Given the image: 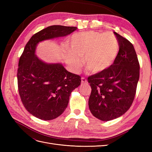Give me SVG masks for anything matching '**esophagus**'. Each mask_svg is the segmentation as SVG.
Listing matches in <instances>:
<instances>
[{"label":"esophagus","instance_id":"34e87169","mask_svg":"<svg viewBox=\"0 0 152 152\" xmlns=\"http://www.w3.org/2000/svg\"><path fill=\"white\" fill-rule=\"evenodd\" d=\"M81 82H82V84H85V83H87V80L85 79L84 77H82Z\"/></svg>","mask_w":152,"mask_h":152}]
</instances>
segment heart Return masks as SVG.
<instances>
[{"label": "heart", "mask_w": 152, "mask_h": 152, "mask_svg": "<svg viewBox=\"0 0 152 152\" xmlns=\"http://www.w3.org/2000/svg\"><path fill=\"white\" fill-rule=\"evenodd\" d=\"M70 51L66 56L67 63L74 72L82 65L84 57L86 68L97 73L108 69L115 60L118 52V43L113 34L87 31L75 34L70 40Z\"/></svg>", "instance_id": "obj_1"}]
</instances>
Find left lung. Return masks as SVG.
I'll return each mask as SVG.
<instances>
[{"label": "left lung", "instance_id": "1", "mask_svg": "<svg viewBox=\"0 0 152 152\" xmlns=\"http://www.w3.org/2000/svg\"><path fill=\"white\" fill-rule=\"evenodd\" d=\"M119 50L115 60L107 70L88 77L91 87L89 108L103 121L117 118L130 108L140 78V64L133 45L114 32Z\"/></svg>", "mask_w": 152, "mask_h": 152}]
</instances>
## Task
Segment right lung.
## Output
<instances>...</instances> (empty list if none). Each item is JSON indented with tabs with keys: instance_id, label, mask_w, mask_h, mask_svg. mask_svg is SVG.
Wrapping results in <instances>:
<instances>
[{
	"instance_id": "1",
	"label": "right lung",
	"mask_w": 152,
	"mask_h": 152,
	"mask_svg": "<svg viewBox=\"0 0 152 152\" xmlns=\"http://www.w3.org/2000/svg\"><path fill=\"white\" fill-rule=\"evenodd\" d=\"M75 26L53 25L31 37L20 58L18 86L23 104L30 114L41 120L59 117L66 108L73 90L81 77L68 72L61 63H46L35 55L37 44L45 40L65 37L77 30Z\"/></svg>"
}]
</instances>
